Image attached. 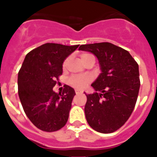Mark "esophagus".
Returning <instances> with one entry per match:
<instances>
[{
	"label": "esophagus",
	"instance_id": "obj_1",
	"mask_svg": "<svg viewBox=\"0 0 157 157\" xmlns=\"http://www.w3.org/2000/svg\"><path fill=\"white\" fill-rule=\"evenodd\" d=\"M75 93H76V94H79V93H81L82 92L80 90H78V89H76V90H75Z\"/></svg>",
	"mask_w": 157,
	"mask_h": 157
}]
</instances>
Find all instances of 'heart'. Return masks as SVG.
<instances>
[{
    "label": "heart",
    "instance_id": "heart-1",
    "mask_svg": "<svg viewBox=\"0 0 157 157\" xmlns=\"http://www.w3.org/2000/svg\"><path fill=\"white\" fill-rule=\"evenodd\" d=\"M91 56H93V55L90 53H88V52H83V53L81 54V58L83 62H84L88 57ZM68 58L65 59V60L63 63V68H65V66L67 65V63H68ZM91 81H92V78H91V76L89 75H83V76H71L69 80H68V83H69V85L76 88V89H83L89 85Z\"/></svg>",
    "mask_w": 157,
    "mask_h": 157
}]
</instances>
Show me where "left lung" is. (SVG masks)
I'll return each instance as SVG.
<instances>
[{
    "label": "left lung",
    "instance_id": "left-lung-1",
    "mask_svg": "<svg viewBox=\"0 0 157 157\" xmlns=\"http://www.w3.org/2000/svg\"><path fill=\"white\" fill-rule=\"evenodd\" d=\"M79 49L94 54L101 69L92 84L101 93L85 94L87 122L97 132L111 133L125 124L135 108L140 85L138 64L127 50L109 42L82 44Z\"/></svg>",
    "mask_w": 157,
    "mask_h": 157
}]
</instances>
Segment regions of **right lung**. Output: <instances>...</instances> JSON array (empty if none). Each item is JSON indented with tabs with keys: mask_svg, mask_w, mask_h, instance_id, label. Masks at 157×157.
<instances>
[{
	"mask_svg": "<svg viewBox=\"0 0 157 157\" xmlns=\"http://www.w3.org/2000/svg\"><path fill=\"white\" fill-rule=\"evenodd\" d=\"M78 46L42 44L26 55L18 72V95L24 111L42 131L60 130L68 121L74 89L65 85L58 94L52 88L62 75L64 60Z\"/></svg>",
	"mask_w": 157,
	"mask_h": 157,
	"instance_id": "right-lung-1",
	"label": "right lung"
}]
</instances>
